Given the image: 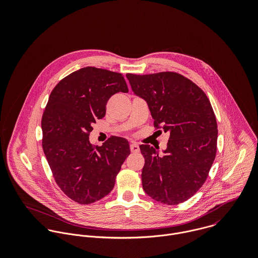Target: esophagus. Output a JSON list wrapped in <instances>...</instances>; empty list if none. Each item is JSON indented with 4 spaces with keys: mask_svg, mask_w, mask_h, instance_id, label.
Instances as JSON below:
<instances>
[{
    "mask_svg": "<svg viewBox=\"0 0 258 258\" xmlns=\"http://www.w3.org/2000/svg\"><path fill=\"white\" fill-rule=\"evenodd\" d=\"M130 150H131V152H132V153H139L140 148H139V146H138L137 144L133 143V144H131V145H130Z\"/></svg>",
    "mask_w": 258,
    "mask_h": 258,
    "instance_id": "esophagus-1",
    "label": "esophagus"
}]
</instances>
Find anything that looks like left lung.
Wrapping results in <instances>:
<instances>
[{"mask_svg":"<svg viewBox=\"0 0 258 258\" xmlns=\"http://www.w3.org/2000/svg\"><path fill=\"white\" fill-rule=\"evenodd\" d=\"M126 77L134 93L147 101L154 127L170 134L164 155L159 156L150 145H140L145 159L143 188L165 205L184 203L205 184L216 158L218 124L212 104L182 74L163 72Z\"/></svg>","mask_w":258,"mask_h":258,"instance_id":"1","label":"left lung"}]
</instances>
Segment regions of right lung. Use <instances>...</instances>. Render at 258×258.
<instances>
[{"label": "right lung", "instance_id": "1", "mask_svg": "<svg viewBox=\"0 0 258 258\" xmlns=\"http://www.w3.org/2000/svg\"><path fill=\"white\" fill-rule=\"evenodd\" d=\"M117 92H128L123 74L83 68L55 85L42 114L41 143L53 179L80 205L107 196L130 155L124 138L111 136L99 147L89 142L92 124L105 116L107 101Z\"/></svg>", "mask_w": 258, "mask_h": 258}]
</instances>
